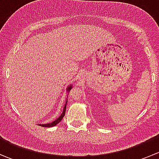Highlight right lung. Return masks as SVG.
<instances>
[{
  "label": "right lung",
  "instance_id": "1",
  "mask_svg": "<svg viewBox=\"0 0 159 159\" xmlns=\"http://www.w3.org/2000/svg\"><path fill=\"white\" fill-rule=\"evenodd\" d=\"M72 88V85H69L68 87V89H67V91H68V92H69V91L70 89H71ZM67 103H68V99H67L66 101V103H65V107H64V109H63V111H62L61 115H60V116L58 117V118H57L56 120H54V121H52V122H50V123H48V124H42V125H39L40 126H42V127H53V126H55L56 125L58 124L59 122H60L62 120V118H64V116H65V111H66V107H67Z\"/></svg>",
  "mask_w": 159,
  "mask_h": 159
}]
</instances>
